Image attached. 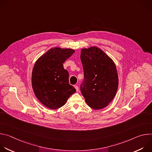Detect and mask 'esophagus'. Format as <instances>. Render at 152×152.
Wrapping results in <instances>:
<instances>
[{"label":"esophagus","instance_id":"1","mask_svg":"<svg viewBox=\"0 0 152 152\" xmlns=\"http://www.w3.org/2000/svg\"><path fill=\"white\" fill-rule=\"evenodd\" d=\"M75 88H76V91H79V87H78V86H77V85H75Z\"/></svg>","mask_w":152,"mask_h":152}]
</instances>
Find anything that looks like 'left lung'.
<instances>
[{
    "label": "left lung",
    "instance_id": "obj_1",
    "mask_svg": "<svg viewBox=\"0 0 152 152\" xmlns=\"http://www.w3.org/2000/svg\"><path fill=\"white\" fill-rule=\"evenodd\" d=\"M80 59L84 79L80 91L87 104L100 110L114 99L118 85V74L113 61L96 47L83 49Z\"/></svg>",
    "mask_w": 152,
    "mask_h": 152
}]
</instances>
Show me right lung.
I'll return each instance as SVG.
<instances>
[{
    "mask_svg": "<svg viewBox=\"0 0 152 152\" xmlns=\"http://www.w3.org/2000/svg\"><path fill=\"white\" fill-rule=\"evenodd\" d=\"M75 52L71 49L52 48L35 62L32 85L37 99L47 107L56 110L66 103L76 89L69 83L63 63Z\"/></svg>",
    "mask_w": 152,
    "mask_h": 152,
    "instance_id": "obj_1",
    "label": "right lung"
}]
</instances>
